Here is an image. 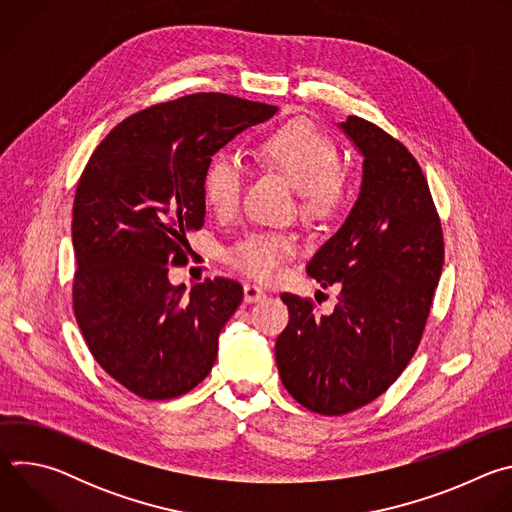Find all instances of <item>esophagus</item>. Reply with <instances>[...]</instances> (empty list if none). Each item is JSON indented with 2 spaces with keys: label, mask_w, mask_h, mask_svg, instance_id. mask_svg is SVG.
<instances>
[{
  "label": "esophagus",
  "mask_w": 512,
  "mask_h": 512,
  "mask_svg": "<svg viewBox=\"0 0 512 512\" xmlns=\"http://www.w3.org/2000/svg\"><path fill=\"white\" fill-rule=\"evenodd\" d=\"M243 294H245V302H247V304H257V302H263V300L267 298L265 289L259 287V285H255V283H247V285L243 287Z\"/></svg>",
  "instance_id": "34e87169"
}]
</instances>
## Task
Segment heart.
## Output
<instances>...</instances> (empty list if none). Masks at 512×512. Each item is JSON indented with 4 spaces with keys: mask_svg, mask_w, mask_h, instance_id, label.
I'll return each mask as SVG.
<instances>
[{
    "mask_svg": "<svg viewBox=\"0 0 512 512\" xmlns=\"http://www.w3.org/2000/svg\"><path fill=\"white\" fill-rule=\"evenodd\" d=\"M255 158L271 172L279 174L298 190L302 204L312 214L332 212L344 194L338 170V150L334 141L314 125L296 121L263 137ZM245 166L233 154L216 156L204 174V198L218 214H233L241 202ZM296 253V241L275 233H255L245 237L233 251L231 263L255 279L277 277L285 261Z\"/></svg>",
    "mask_w": 512,
    "mask_h": 512,
    "instance_id": "1",
    "label": "heart"
}]
</instances>
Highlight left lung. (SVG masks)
Here are the masks:
<instances>
[{
    "instance_id": "left-lung-1",
    "label": "left lung",
    "mask_w": 512,
    "mask_h": 512,
    "mask_svg": "<svg viewBox=\"0 0 512 512\" xmlns=\"http://www.w3.org/2000/svg\"><path fill=\"white\" fill-rule=\"evenodd\" d=\"M362 156L358 198L308 263L322 287L340 283L332 314L283 294L277 336L283 387L300 405L342 415L375 401L409 364L444 265V237L425 176L403 143L360 117L338 123Z\"/></svg>"
}]
</instances>
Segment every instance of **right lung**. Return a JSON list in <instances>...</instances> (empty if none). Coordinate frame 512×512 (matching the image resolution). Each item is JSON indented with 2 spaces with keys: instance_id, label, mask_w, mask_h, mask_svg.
<instances>
[{
  "instance_id": "1",
  "label": "right lung",
  "mask_w": 512,
  "mask_h": 512,
  "mask_svg": "<svg viewBox=\"0 0 512 512\" xmlns=\"http://www.w3.org/2000/svg\"><path fill=\"white\" fill-rule=\"evenodd\" d=\"M277 107L223 93L160 103L121 121L91 156L72 206V304L95 360L143 399H174L206 379L218 334L243 302L227 277L184 296L168 263L204 225L212 156Z\"/></svg>"
}]
</instances>
